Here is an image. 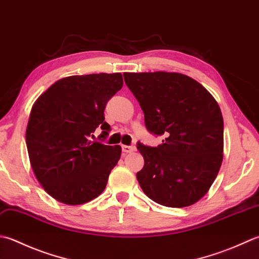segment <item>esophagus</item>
<instances>
[{
    "mask_svg": "<svg viewBox=\"0 0 259 259\" xmlns=\"http://www.w3.org/2000/svg\"><path fill=\"white\" fill-rule=\"evenodd\" d=\"M135 150V148L133 146H126V145H122V151L124 154H129V153H133Z\"/></svg>",
    "mask_w": 259,
    "mask_h": 259,
    "instance_id": "1",
    "label": "esophagus"
}]
</instances>
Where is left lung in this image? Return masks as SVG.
I'll use <instances>...</instances> for the list:
<instances>
[{"label":"left lung","mask_w":259,"mask_h":259,"mask_svg":"<svg viewBox=\"0 0 259 259\" xmlns=\"http://www.w3.org/2000/svg\"><path fill=\"white\" fill-rule=\"evenodd\" d=\"M149 133L161 145L138 143L145 165L137 173L144 193L156 203L184 207L211 187L224 158V119L204 86L180 73H124Z\"/></svg>","instance_id":"8db88e82"}]
</instances>
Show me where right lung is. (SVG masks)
Returning <instances> with one entry per match:
<instances>
[{
    "mask_svg": "<svg viewBox=\"0 0 259 259\" xmlns=\"http://www.w3.org/2000/svg\"><path fill=\"white\" fill-rule=\"evenodd\" d=\"M122 85L120 73L68 76L32 105L25 133L30 164L45 191L62 203L83 204L104 191L121 147L90 137L98 126L100 138L109 135L104 109Z\"/></svg>",
    "mask_w": 259,
    "mask_h": 259,
    "instance_id": "right-lung-1",
    "label": "right lung"
}]
</instances>
